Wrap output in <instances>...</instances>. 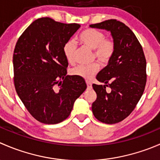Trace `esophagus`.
Wrapping results in <instances>:
<instances>
[{"label": "esophagus", "instance_id": "1", "mask_svg": "<svg viewBox=\"0 0 160 160\" xmlns=\"http://www.w3.org/2000/svg\"><path fill=\"white\" fill-rule=\"evenodd\" d=\"M86 83H87V85H88V89H91V88H92L91 82H90L89 80H86Z\"/></svg>", "mask_w": 160, "mask_h": 160}]
</instances>
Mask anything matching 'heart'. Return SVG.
I'll return each mask as SVG.
<instances>
[{
    "mask_svg": "<svg viewBox=\"0 0 160 160\" xmlns=\"http://www.w3.org/2000/svg\"><path fill=\"white\" fill-rule=\"evenodd\" d=\"M78 40L82 45L93 50V58L102 63H106L114 56L115 43L111 38H105V34L100 30L87 28L80 34ZM76 46L73 41L70 40L63 46V54L69 62L73 61ZM99 70L98 62L88 66L80 65L71 70V74L84 79H90Z\"/></svg>",
    "mask_w": 160,
    "mask_h": 160,
    "instance_id": "1",
    "label": "heart"
}]
</instances>
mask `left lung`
<instances>
[{"instance_id":"1","label":"left lung","mask_w":160,"mask_h":160,"mask_svg":"<svg viewBox=\"0 0 160 160\" xmlns=\"http://www.w3.org/2000/svg\"><path fill=\"white\" fill-rule=\"evenodd\" d=\"M109 31L115 43L114 56L97 75L104 85L93 83L97 99L92 104L94 117L105 124H115L128 117L139 101L146 83V60L142 47L128 26L115 19L90 25ZM107 86L112 91H106Z\"/></svg>"}]
</instances>
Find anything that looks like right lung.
Listing matches in <instances>:
<instances>
[{
	"label": "right lung",
	"mask_w": 160,
	"mask_h": 160,
	"mask_svg": "<svg viewBox=\"0 0 160 160\" xmlns=\"http://www.w3.org/2000/svg\"><path fill=\"white\" fill-rule=\"evenodd\" d=\"M50 18L34 21L22 34L13 55L16 92L37 121L54 125L67 119L87 88L84 79L67 75L63 46L80 28Z\"/></svg>",
	"instance_id": "obj_1"
}]
</instances>
